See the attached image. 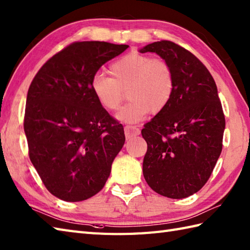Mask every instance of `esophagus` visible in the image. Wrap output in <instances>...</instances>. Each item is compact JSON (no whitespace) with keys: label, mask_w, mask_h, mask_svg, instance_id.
Here are the masks:
<instances>
[{"label":"esophagus","mask_w":250,"mask_h":250,"mask_svg":"<svg viewBox=\"0 0 250 250\" xmlns=\"http://www.w3.org/2000/svg\"><path fill=\"white\" fill-rule=\"evenodd\" d=\"M141 133V131L139 128H136L134 125H125V134L126 136V139H130V137H133L139 135Z\"/></svg>","instance_id":"1"}]
</instances>
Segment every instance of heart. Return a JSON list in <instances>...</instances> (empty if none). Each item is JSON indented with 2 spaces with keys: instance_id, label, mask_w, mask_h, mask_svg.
<instances>
[{
  "instance_id": "b5f03b06",
  "label": "heart",
  "mask_w": 250,
  "mask_h": 250,
  "mask_svg": "<svg viewBox=\"0 0 250 250\" xmlns=\"http://www.w3.org/2000/svg\"><path fill=\"white\" fill-rule=\"evenodd\" d=\"M113 77L95 74L90 88L95 100L107 111H114L125 98L130 100L117 119L125 124H136L150 113L157 115L171 102L175 90V77L171 65L162 59L130 52L109 67Z\"/></svg>"
}]
</instances>
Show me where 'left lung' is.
<instances>
[{
  "mask_svg": "<svg viewBox=\"0 0 250 250\" xmlns=\"http://www.w3.org/2000/svg\"><path fill=\"white\" fill-rule=\"evenodd\" d=\"M140 52H156L175 77L171 102L142 130L143 174L157 193L187 198L206 184L221 153L226 120L218 90L203 63L173 42H155Z\"/></svg>",
  "mask_w": 250,
  "mask_h": 250,
  "instance_id": "1",
  "label": "left lung"
}]
</instances>
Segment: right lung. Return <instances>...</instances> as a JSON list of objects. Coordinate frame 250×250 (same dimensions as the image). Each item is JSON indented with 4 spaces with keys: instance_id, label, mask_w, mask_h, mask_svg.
<instances>
[{
    "instance_id": "1",
    "label": "right lung",
    "mask_w": 250,
    "mask_h": 250,
    "mask_svg": "<svg viewBox=\"0 0 250 250\" xmlns=\"http://www.w3.org/2000/svg\"><path fill=\"white\" fill-rule=\"evenodd\" d=\"M128 45L76 42L47 61L31 83L23 128L30 160L51 194L66 202L102 190L125 137L90 82Z\"/></svg>"
}]
</instances>
